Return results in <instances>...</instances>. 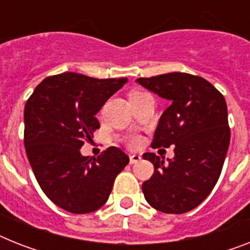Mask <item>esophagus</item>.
<instances>
[{"label":"esophagus","mask_w":250,"mask_h":250,"mask_svg":"<svg viewBox=\"0 0 250 250\" xmlns=\"http://www.w3.org/2000/svg\"><path fill=\"white\" fill-rule=\"evenodd\" d=\"M140 160H142V156H140V154H137V153L130 154V164L131 165L137 164V162H139Z\"/></svg>","instance_id":"1"}]
</instances>
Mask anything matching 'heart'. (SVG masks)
Listing matches in <instances>:
<instances>
[{"label": "heart", "instance_id": "b5f03b06", "mask_svg": "<svg viewBox=\"0 0 250 250\" xmlns=\"http://www.w3.org/2000/svg\"><path fill=\"white\" fill-rule=\"evenodd\" d=\"M137 143H138V140H137V139H134V140H133V144H137Z\"/></svg>", "mask_w": 250, "mask_h": 250}]
</instances>
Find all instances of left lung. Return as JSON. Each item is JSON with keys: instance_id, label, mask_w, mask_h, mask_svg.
<instances>
[{"instance_id": "left-lung-1", "label": "left lung", "mask_w": 250, "mask_h": 250, "mask_svg": "<svg viewBox=\"0 0 250 250\" xmlns=\"http://www.w3.org/2000/svg\"><path fill=\"white\" fill-rule=\"evenodd\" d=\"M137 83L170 101L158 121L153 148L175 146L168 164L144 153L154 172L142 185L146 201L157 211L180 214L198 207L221 175L230 144L224 96L201 76L168 73L138 78Z\"/></svg>"}]
</instances>
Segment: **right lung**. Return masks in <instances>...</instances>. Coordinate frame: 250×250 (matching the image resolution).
I'll return each instance as SVG.
<instances>
[{
	"label": "right lung",
	"mask_w": 250,
	"mask_h": 250,
	"mask_svg": "<svg viewBox=\"0 0 250 250\" xmlns=\"http://www.w3.org/2000/svg\"><path fill=\"white\" fill-rule=\"evenodd\" d=\"M126 82L63 73L46 78L26 101L24 146L29 164L44 194L65 211L100 209L129 164L126 153L116 147L97 158L80 153L100 127L97 112Z\"/></svg>",
	"instance_id": "add662e5"
}]
</instances>
